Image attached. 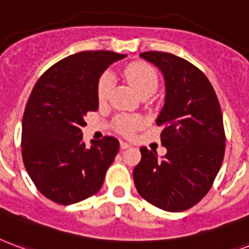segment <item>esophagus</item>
Masks as SVG:
<instances>
[{"mask_svg": "<svg viewBox=\"0 0 249 249\" xmlns=\"http://www.w3.org/2000/svg\"><path fill=\"white\" fill-rule=\"evenodd\" d=\"M120 148L128 149V148H130V145L128 142H125V141H120Z\"/></svg>", "mask_w": 249, "mask_h": 249, "instance_id": "34e87169", "label": "esophagus"}]
</instances>
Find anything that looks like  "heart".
I'll list each match as a JSON object with an SVG mask.
<instances>
[{
  "label": "heart",
  "instance_id": "heart-1",
  "mask_svg": "<svg viewBox=\"0 0 249 249\" xmlns=\"http://www.w3.org/2000/svg\"><path fill=\"white\" fill-rule=\"evenodd\" d=\"M124 76L134 88V91L142 96L145 93H150L157 89L158 76L156 70L148 63L143 62H134L128 64L124 68ZM115 84V78L112 73H103L97 82V99L100 103L109 97V93ZM143 125V120L140 116H121L116 121V130L124 136H130Z\"/></svg>",
  "mask_w": 249,
  "mask_h": 249
}]
</instances>
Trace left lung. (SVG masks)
<instances>
[{"label": "left lung", "instance_id": "left-lung-1", "mask_svg": "<svg viewBox=\"0 0 249 249\" xmlns=\"http://www.w3.org/2000/svg\"><path fill=\"white\" fill-rule=\"evenodd\" d=\"M141 56L156 64L166 84L165 106L157 119L162 160L148 148L133 170L139 194L158 209L179 213L203 199L222 166L226 133L218 96L199 68L170 53L146 51Z\"/></svg>", "mask_w": 249, "mask_h": 249}]
</instances>
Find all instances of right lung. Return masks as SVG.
I'll return each instance as SVG.
<instances>
[{
	"label": "right lung",
	"instance_id": "right-lung-1",
	"mask_svg": "<svg viewBox=\"0 0 249 249\" xmlns=\"http://www.w3.org/2000/svg\"><path fill=\"white\" fill-rule=\"evenodd\" d=\"M125 55L82 51L59 60L36 83L22 120V160L40 194L58 204L78 203L100 190L119 141L83 142L84 116L99 108L97 82Z\"/></svg>",
	"mask_w": 249,
	"mask_h": 249
}]
</instances>
